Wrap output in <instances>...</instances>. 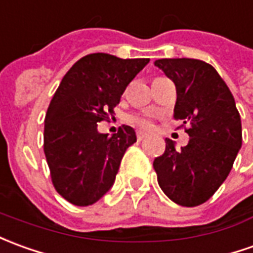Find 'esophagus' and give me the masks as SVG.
Masks as SVG:
<instances>
[{
	"mask_svg": "<svg viewBox=\"0 0 253 253\" xmlns=\"http://www.w3.org/2000/svg\"><path fill=\"white\" fill-rule=\"evenodd\" d=\"M145 138H146V134H145V132L137 131V139H138V141H142V139Z\"/></svg>",
	"mask_w": 253,
	"mask_h": 253,
	"instance_id": "obj_1",
	"label": "esophagus"
}]
</instances>
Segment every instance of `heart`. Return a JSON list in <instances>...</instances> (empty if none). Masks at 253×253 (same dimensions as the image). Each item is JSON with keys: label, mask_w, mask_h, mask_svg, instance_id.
<instances>
[{"label": "heart", "mask_w": 253, "mask_h": 253, "mask_svg": "<svg viewBox=\"0 0 253 253\" xmlns=\"http://www.w3.org/2000/svg\"><path fill=\"white\" fill-rule=\"evenodd\" d=\"M132 123H135L137 126H139L144 130H149L152 127V121L148 119V118H134L132 119Z\"/></svg>", "instance_id": "obj_1"}]
</instances>
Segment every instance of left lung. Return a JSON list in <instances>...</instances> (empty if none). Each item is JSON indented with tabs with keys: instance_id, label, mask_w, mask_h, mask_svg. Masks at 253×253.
<instances>
[{
	"instance_id": "obj_1",
	"label": "left lung",
	"mask_w": 253,
	"mask_h": 253,
	"mask_svg": "<svg viewBox=\"0 0 253 253\" xmlns=\"http://www.w3.org/2000/svg\"><path fill=\"white\" fill-rule=\"evenodd\" d=\"M155 65L175 84L174 119L182 122L179 127L186 124L189 134L188 145L181 151L166 138V151L153 162L157 182L176 204L200 206L227 178L243 144L234 97L206 61L160 59Z\"/></svg>"
}]
</instances>
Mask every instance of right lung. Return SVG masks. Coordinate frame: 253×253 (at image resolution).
I'll return each mask as SVG.
<instances>
[{"instance_id": "right-lung-1", "label": "right lung", "mask_w": 253, "mask_h": 253, "mask_svg": "<svg viewBox=\"0 0 253 253\" xmlns=\"http://www.w3.org/2000/svg\"><path fill=\"white\" fill-rule=\"evenodd\" d=\"M149 59L87 54L70 68L47 108L43 152L57 193L74 206L94 204L114 185L127 148L137 141L130 126L97 131L109 119L128 84Z\"/></svg>"}]
</instances>
